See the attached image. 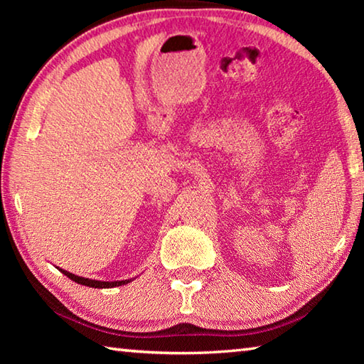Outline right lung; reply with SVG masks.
Segmentation results:
<instances>
[{
  "instance_id": "obj_1",
  "label": "right lung",
  "mask_w": 364,
  "mask_h": 364,
  "mask_svg": "<svg viewBox=\"0 0 364 364\" xmlns=\"http://www.w3.org/2000/svg\"><path fill=\"white\" fill-rule=\"evenodd\" d=\"M59 271L63 274H65L67 278L75 281L77 284H82V286H86V287H95V289H109V287L125 286V284H128V282H132L134 279V278H132V279H123V281H97V279H90V278H83V276L72 274V273H69V271H65L63 268H59Z\"/></svg>"
}]
</instances>
